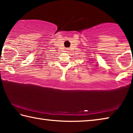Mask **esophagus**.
<instances>
[{
    "mask_svg": "<svg viewBox=\"0 0 133 133\" xmlns=\"http://www.w3.org/2000/svg\"><path fill=\"white\" fill-rule=\"evenodd\" d=\"M66 50H67V51H68V49H66Z\"/></svg>",
    "mask_w": 133,
    "mask_h": 133,
    "instance_id": "1",
    "label": "esophagus"
}]
</instances>
